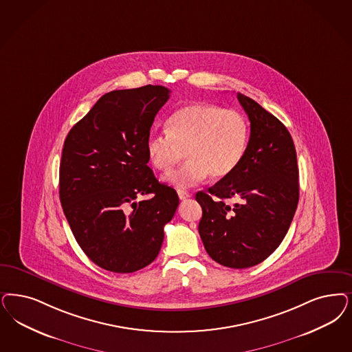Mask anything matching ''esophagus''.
I'll return each instance as SVG.
<instances>
[{"instance_id":"34e87169","label":"esophagus","mask_w":352,"mask_h":352,"mask_svg":"<svg viewBox=\"0 0 352 352\" xmlns=\"http://www.w3.org/2000/svg\"><path fill=\"white\" fill-rule=\"evenodd\" d=\"M178 196H179L181 200H186V199L191 197V194L187 192V191H183V190H178Z\"/></svg>"}]
</instances>
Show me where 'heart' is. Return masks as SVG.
Returning <instances> with one entry per match:
<instances>
[{"mask_svg": "<svg viewBox=\"0 0 352 352\" xmlns=\"http://www.w3.org/2000/svg\"><path fill=\"white\" fill-rule=\"evenodd\" d=\"M165 133L146 138V156L160 171H169L184 156L179 169L166 182L187 188L204 181L223 179L241 164L250 127L244 116L210 104H190L175 110L166 121Z\"/></svg>", "mask_w": 352, "mask_h": 352, "instance_id": "obj_1", "label": "heart"}]
</instances>
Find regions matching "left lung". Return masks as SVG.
Segmentation results:
<instances>
[{
	"label": "left lung",
	"instance_id": "left-lung-1",
	"mask_svg": "<svg viewBox=\"0 0 352 352\" xmlns=\"http://www.w3.org/2000/svg\"><path fill=\"white\" fill-rule=\"evenodd\" d=\"M251 122L238 168L196 200L203 209L199 234L221 265L254 267L272 255L290 228L299 201L296 151L286 126L256 101L236 95ZM235 197L234 206L226 200Z\"/></svg>",
	"mask_w": 352,
	"mask_h": 352
}]
</instances>
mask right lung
<instances>
[{"instance_id": "add662e5", "label": "right lung", "mask_w": 352, "mask_h": 352, "mask_svg": "<svg viewBox=\"0 0 352 352\" xmlns=\"http://www.w3.org/2000/svg\"><path fill=\"white\" fill-rule=\"evenodd\" d=\"M162 85L100 97L67 133L60 164L63 213L85 255L105 270L133 273L161 250L179 197L148 166L146 142L169 100ZM149 201L136 202L139 195Z\"/></svg>"}]
</instances>
